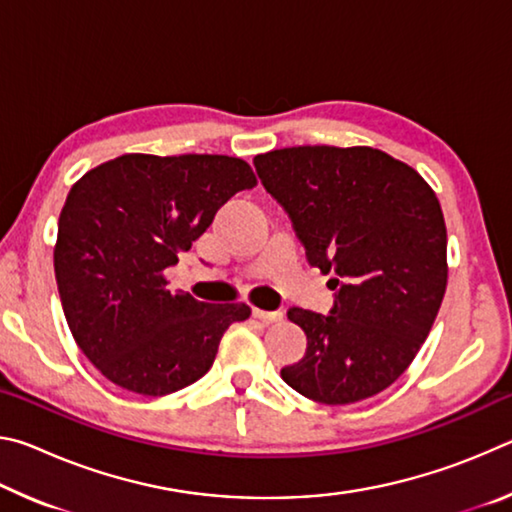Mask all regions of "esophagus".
<instances>
[{"label":"esophagus","mask_w":512,"mask_h":512,"mask_svg":"<svg viewBox=\"0 0 512 512\" xmlns=\"http://www.w3.org/2000/svg\"><path fill=\"white\" fill-rule=\"evenodd\" d=\"M253 316L262 323H280L282 320V311H264V309H253Z\"/></svg>","instance_id":"esophagus-1"}]
</instances>
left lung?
Returning <instances> with one entry per match:
<instances>
[{
  "label": "left lung",
  "instance_id": "obj_1",
  "mask_svg": "<svg viewBox=\"0 0 512 512\" xmlns=\"http://www.w3.org/2000/svg\"><path fill=\"white\" fill-rule=\"evenodd\" d=\"M262 185L311 266L334 277L332 314L293 307L307 352L282 379L320 404L384 391L411 366L447 289V228L418 171L370 146H291L255 155Z\"/></svg>",
  "mask_w": 512,
  "mask_h": 512
}]
</instances>
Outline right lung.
Returning <instances> with one entry per match:
<instances>
[{
	"label": "right lung",
	"instance_id": "1",
	"mask_svg": "<svg viewBox=\"0 0 512 512\" xmlns=\"http://www.w3.org/2000/svg\"><path fill=\"white\" fill-rule=\"evenodd\" d=\"M257 178L230 155L126 153L69 189L54 271L74 341L103 377L162 397L212 368L244 302L210 305L169 291L164 271L210 228L219 207Z\"/></svg>",
	"mask_w": 512,
	"mask_h": 512
}]
</instances>
